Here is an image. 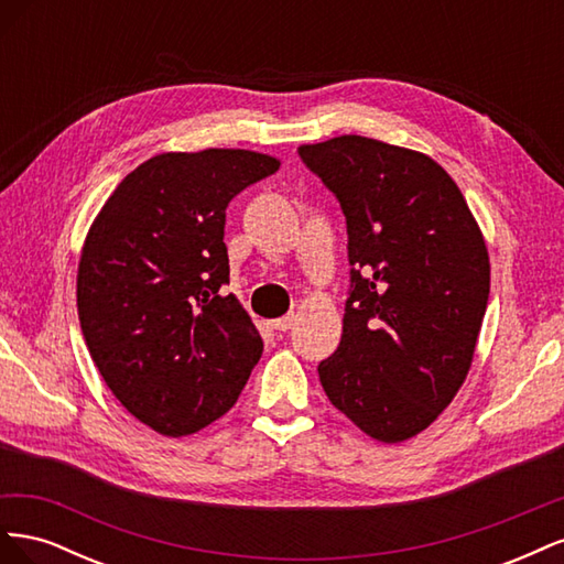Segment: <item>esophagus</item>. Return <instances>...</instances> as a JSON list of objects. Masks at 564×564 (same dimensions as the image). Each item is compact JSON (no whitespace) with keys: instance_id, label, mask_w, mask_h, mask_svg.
<instances>
[{"instance_id":"obj_1","label":"esophagus","mask_w":564,"mask_h":564,"mask_svg":"<svg viewBox=\"0 0 564 564\" xmlns=\"http://www.w3.org/2000/svg\"><path fill=\"white\" fill-rule=\"evenodd\" d=\"M270 324H272V329H278V332H289V329H294L296 315H294V313H289V315L280 317V319H272Z\"/></svg>"}]
</instances>
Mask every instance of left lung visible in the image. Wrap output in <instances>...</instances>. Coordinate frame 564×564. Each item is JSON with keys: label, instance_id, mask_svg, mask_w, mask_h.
<instances>
[{"label": "left lung", "instance_id": "8db88e82", "mask_svg": "<svg viewBox=\"0 0 564 564\" xmlns=\"http://www.w3.org/2000/svg\"><path fill=\"white\" fill-rule=\"evenodd\" d=\"M348 224L350 296L329 402L379 442L419 435L464 386L489 299V253L454 178L419 150L367 135L299 148Z\"/></svg>", "mask_w": 564, "mask_h": 564}]
</instances>
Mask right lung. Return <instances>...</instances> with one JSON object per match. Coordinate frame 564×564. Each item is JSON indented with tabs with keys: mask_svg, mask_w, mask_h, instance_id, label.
<instances>
[{
	"mask_svg": "<svg viewBox=\"0 0 564 564\" xmlns=\"http://www.w3.org/2000/svg\"><path fill=\"white\" fill-rule=\"evenodd\" d=\"M280 160L240 148L162 152L115 187L84 240L77 315L131 416L183 437L240 398L263 340L235 294L226 209Z\"/></svg>",
	"mask_w": 564,
	"mask_h": 564,
	"instance_id": "1",
	"label": "right lung"
}]
</instances>
